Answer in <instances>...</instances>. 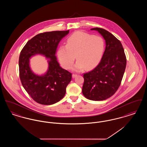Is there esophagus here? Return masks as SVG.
Returning a JSON list of instances; mask_svg holds the SVG:
<instances>
[{
	"mask_svg": "<svg viewBox=\"0 0 147 147\" xmlns=\"http://www.w3.org/2000/svg\"><path fill=\"white\" fill-rule=\"evenodd\" d=\"M77 76H78V74H72V77H73V78H76V77H77Z\"/></svg>",
	"mask_w": 147,
	"mask_h": 147,
	"instance_id": "34e87169",
	"label": "esophagus"
}]
</instances>
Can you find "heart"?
<instances>
[{"label":"heart","mask_w":147,"mask_h":147,"mask_svg":"<svg viewBox=\"0 0 147 147\" xmlns=\"http://www.w3.org/2000/svg\"><path fill=\"white\" fill-rule=\"evenodd\" d=\"M105 49L104 39L98 36L83 31H77L67 38V45H61L58 50V57L66 69H70L78 59L73 69L81 71L91 69L100 62Z\"/></svg>","instance_id":"heart-1"}]
</instances>
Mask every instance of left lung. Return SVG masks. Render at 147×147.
<instances>
[{
    "mask_svg": "<svg viewBox=\"0 0 147 147\" xmlns=\"http://www.w3.org/2000/svg\"><path fill=\"white\" fill-rule=\"evenodd\" d=\"M106 42L103 56L98 66L83 76L82 92L93 101L110 98L118 90L126 67V57L123 46L115 36L103 28H95Z\"/></svg>",
    "mask_w": 147,
    "mask_h": 147,
    "instance_id": "obj_1",
    "label": "left lung"
}]
</instances>
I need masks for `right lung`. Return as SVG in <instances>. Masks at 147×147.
Instances as JSON below:
<instances>
[{"label":"right lung","instance_id":"1","mask_svg":"<svg viewBox=\"0 0 147 147\" xmlns=\"http://www.w3.org/2000/svg\"><path fill=\"white\" fill-rule=\"evenodd\" d=\"M69 31L46 32L36 35L21 50L19 61V76L24 88L34 100L42 105L54 104L63 98L71 80V73L61 68L56 52L60 41ZM41 54L49 59V68L38 76L30 69L29 58Z\"/></svg>","mask_w":147,"mask_h":147}]
</instances>
